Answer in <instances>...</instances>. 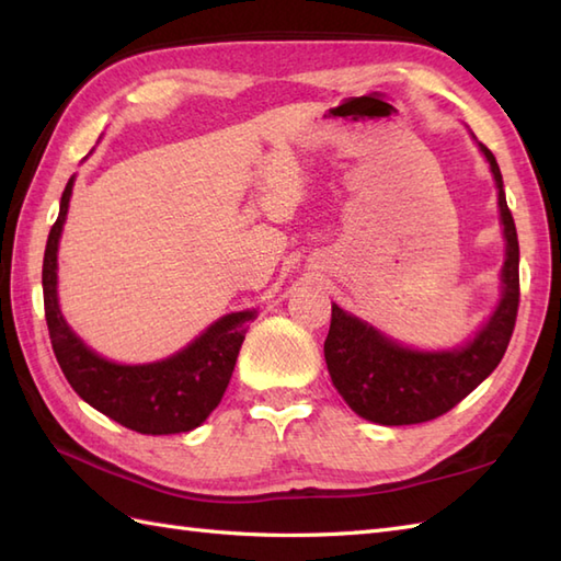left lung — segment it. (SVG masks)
I'll return each instance as SVG.
<instances>
[{
	"instance_id": "obj_1",
	"label": "left lung",
	"mask_w": 561,
	"mask_h": 561,
	"mask_svg": "<svg viewBox=\"0 0 561 561\" xmlns=\"http://www.w3.org/2000/svg\"><path fill=\"white\" fill-rule=\"evenodd\" d=\"M478 149L494 178L506 245L499 274L502 294L480 330L458 347L416 350L332 304L325 340L332 386L356 414L374 424H422L446 414L494 371L508 347L518 313V236L494 153L482 141Z\"/></svg>"
}]
</instances>
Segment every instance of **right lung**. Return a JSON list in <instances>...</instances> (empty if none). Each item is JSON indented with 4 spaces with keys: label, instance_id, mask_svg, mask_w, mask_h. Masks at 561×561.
<instances>
[{
    "label": "right lung",
    "instance_id": "add662e5",
    "mask_svg": "<svg viewBox=\"0 0 561 561\" xmlns=\"http://www.w3.org/2000/svg\"><path fill=\"white\" fill-rule=\"evenodd\" d=\"M75 181L77 175H71L59 199L43 257L45 320L59 368L83 402L133 432L151 436L193 432L221 402L257 308L221 316L183 350L159 362L121 364L91 350L69 328L57 294V250Z\"/></svg>",
    "mask_w": 561,
    "mask_h": 561
}]
</instances>
